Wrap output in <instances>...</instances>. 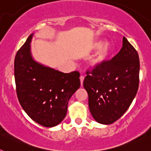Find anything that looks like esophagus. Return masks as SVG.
I'll list each match as a JSON object with an SVG mask.
<instances>
[{"label":"esophagus","mask_w":151,"mask_h":151,"mask_svg":"<svg viewBox=\"0 0 151 151\" xmlns=\"http://www.w3.org/2000/svg\"><path fill=\"white\" fill-rule=\"evenodd\" d=\"M84 79H85V77L84 76H80V82H81V86L83 85V82H84Z\"/></svg>","instance_id":"obj_1"}]
</instances>
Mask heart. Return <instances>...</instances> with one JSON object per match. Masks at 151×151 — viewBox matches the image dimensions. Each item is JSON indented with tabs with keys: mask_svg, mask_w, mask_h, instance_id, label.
Returning <instances> with one entry per match:
<instances>
[{
	"mask_svg": "<svg viewBox=\"0 0 151 151\" xmlns=\"http://www.w3.org/2000/svg\"><path fill=\"white\" fill-rule=\"evenodd\" d=\"M96 50L89 61V65L92 68H99L102 66L109 60L112 53V45L109 41L104 42L101 38H96L91 41L89 45L90 50Z\"/></svg>",
	"mask_w": 151,
	"mask_h": 151,
	"instance_id": "obj_1",
	"label": "heart"
}]
</instances>
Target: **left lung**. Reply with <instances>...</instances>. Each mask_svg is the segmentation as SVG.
<instances>
[{
  "label": "left lung",
  "mask_w": 151,
  "mask_h": 151,
  "mask_svg": "<svg viewBox=\"0 0 151 151\" xmlns=\"http://www.w3.org/2000/svg\"><path fill=\"white\" fill-rule=\"evenodd\" d=\"M138 52L123 37L120 51L102 66L87 72L83 86L88 94L89 110L101 124L116 122L129 109L139 84Z\"/></svg>",
  "instance_id": "1"
}]
</instances>
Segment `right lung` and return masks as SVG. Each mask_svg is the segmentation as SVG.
Returning a JSON list of instances; mask_svg holds the SVG:
<instances>
[{
	"instance_id": "right-lung-1",
	"label": "right lung",
	"mask_w": 151,
	"mask_h": 151,
	"mask_svg": "<svg viewBox=\"0 0 151 151\" xmlns=\"http://www.w3.org/2000/svg\"><path fill=\"white\" fill-rule=\"evenodd\" d=\"M33 35L15 57L17 97L32 120L45 127H54L66 116L69 100L80 87V74L77 71L64 73L37 62L31 51Z\"/></svg>"
}]
</instances>
